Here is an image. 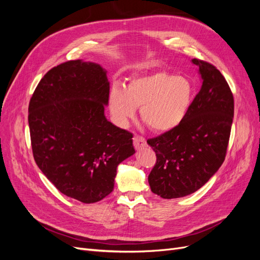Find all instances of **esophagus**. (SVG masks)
I'll use <instances>...</instances> for the list:
<instances>
[{
  "label": "esophagus",
  "mask_w": 260,
  "mask_h": 260,
  "mask_svg": "<svg viewBox=\"0 0 260 260\" xmlns=\"http://www.w3.org/2000/svg\"><path fill=\"white\" fill-rule=\"evenodd\" d=\"M133 144H135V147L137 149H140V148H142L146 145V141L143 137L135 136V138H133Z\"/></svg>",
  "instance_id": "34e87169"
}]
</instances>
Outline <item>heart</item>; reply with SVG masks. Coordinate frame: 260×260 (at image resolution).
<instances>
[{"instance_id":"b5f03b06","label":"heart","mask_w":260,"mask_h":260,"mask_svg":"<svg viewBox=\"0 0 260 260\" xmlns=\"http://www.w3.org/2000/svg\"><path fill=\"white\" fill-rule=\"evenodd\" d=\"M194 89L184 77L155 72L135 77L125 88L115 85L108 103L115 120L123 125L140 107V117L154 132H167L183 121L193 101Z\"/></svg>"}]
</instances>
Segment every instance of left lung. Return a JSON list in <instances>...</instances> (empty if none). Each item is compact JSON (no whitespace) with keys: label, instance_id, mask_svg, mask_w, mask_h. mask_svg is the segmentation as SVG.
I'll return each instance as SVG.
<instances>
[{"label":"left lung","instance_id":"1","mask_svg":"<svg viewBox=\"0 0 260 260\" xmlns=\"http://www.w3.org/2000/svg\"><path fill=\"white\" fill-rule=\"evenodd\" d=\"M202 88L177 128L147 140L157 160L148 183L162 199H179L201 188L221 166L234 115L229 84L209 62L193 58Z\"/></svg>","mask_w":260,"mask_h":260}]
</instances>
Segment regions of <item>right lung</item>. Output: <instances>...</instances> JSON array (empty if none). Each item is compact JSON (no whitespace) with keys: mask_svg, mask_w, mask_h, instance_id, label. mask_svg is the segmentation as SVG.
I'll use <instances>...</instances> for the list:
<instances>
[{"mask_svg":"<svg viewBox=\"0 0 260 260\" xmlns=\"http://www.w3.org/2000/svg\"><path fill=\"white\" fill-rule=\"evenodd\" d=\"M106 74L96 62H62L45 74L29 103L38 167L59 192L85 204L113 192L118 165L136 153L132 133L105 117Z\"/></svg>","mask_w":260,"mask_h":260,"instance_id":"obj_1","label":"right lung"}]
</instances>
